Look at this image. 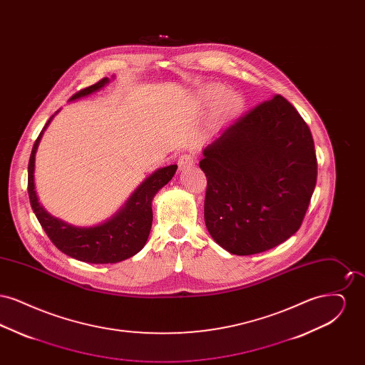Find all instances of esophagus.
Listing matches in <instances>:
<instances>
[{"mask_svg": "<svg viewBox=\"0 0 365 365\" xmlns=\"http://www.w3.org/2000/svg\"><path fill=\"white\" fill-rule=\"evenodd\" d=\"M194 164H195V157L191 156V155H182L178 158V165H179L180 171L189 170Z\"/></svg>", "mask_w": 365, "mask_h": 365, "instance_id": "34e87169", "label": "esophagus"}]
</instances>
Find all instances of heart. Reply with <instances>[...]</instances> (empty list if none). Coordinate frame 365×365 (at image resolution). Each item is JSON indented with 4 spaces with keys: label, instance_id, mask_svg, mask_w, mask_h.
<instances>
[{
    "label": "heart",
    "instance_id": "obj_1",
    "mask_svg": "<svg viewBox=\"0 0 365 365\" xmlns=\"http://www.w3.org/2000/svg\"><path fill=\"white\" fill-rule=\"evenodd\" d=\"M198 98L204 104H213L219 100L216 106V115L219 118H228L238 113L243 106L242 97L235 91H226L220 85H210L200 91Z\"/></svg>",
    "mask_w": 365,
    "mask_h": 365
}]
</instances>
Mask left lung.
Wrapping results in <instances>:
<instances>
[{"label": "left lung", "mask_w": 365, "mask_h": 365, "mask_svg": "<svg viewBox=\"0 0 365 365\" xmlns=\"http://www.w3.org/2000/svg\"><path fill=\"white\" fill-rule=\"evenodd\" d=\"M204 216L227 252L249 256L298 231L309 207L317 161L307 123L282 96L227 125L202 150Z\"/></svg>", "instance_id": "obj_1"}]
</instances>
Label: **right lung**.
<instances>
[{
	"instance_id": "right-lung-1",
	"label": "right lung",
	"mask_w": 365,
	"mask_h": 365,
	"mask_svg": "<svg viewBox=\"0 0 365 365\" xmlns=\"http://www.w3.org/2000/svg\"><path fill=\"white\" fill-rule=\"evenodd\" d=\"M109 81L110 79L104 78L100 82L78 91L71 97L70 101L98 91L109 83ZM53 116L35 140L29 161V197L38 222L54 246L72 259L90 264H115L133 257L148 241L153 222L152 201L157 191L173 179L178 165L174 164L158 168L148 176L130 195L122 208L105 220L104 223L90 227L73 226L52 216L39 204L35 191V153L43 131L52 122Z\"/></svg>"
}]
</instances>
